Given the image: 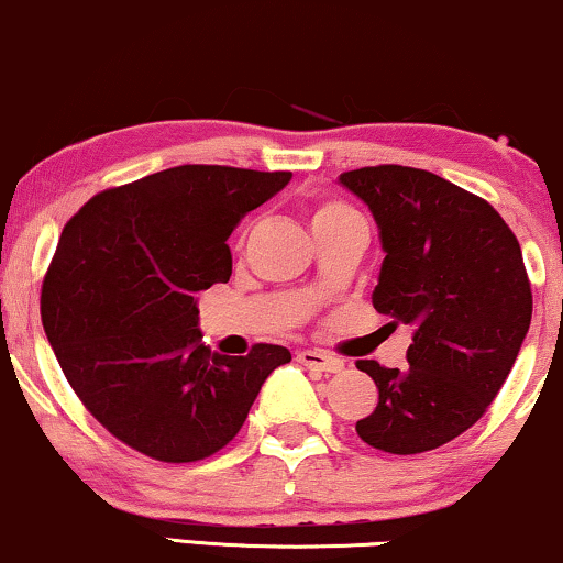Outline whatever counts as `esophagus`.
Returning a JSON list of instances; mask_svg holds the SVG:
<instances>
[{"instance_id":"obj_1","label":"esophagus","mask_w":563,"mask_h":563,"mask_svg":"<svg viewBox=\"0 0 563 563\" xmlns=\"http://www.w3.org/2000/svg\"><path fill=\"white\" fill-rule=\"evenodd\" d=\"M297 362L305 364V367H310V369H318V372L344 369V360H339V356H333L328 352H318V349H305V352H299Z\"/></svg>"}]
</instances>
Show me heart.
Instances as JSON below:
<instances>
[{
    "instance_id": "b5f03b06",
    "label": "heart",
    "mask_w": 563,
    "mask_h": 563,
    "mask_svg": "<svg viewBox=\"0 0 563 563\" xmlns=\"http://www.w3.org/2000/svg\"><path fill=\"white\" fill-rule=\"evenodd\" d=\"M352 217H360L354 207H349V203L341 199H331V196H325V199H318L316 207H312V228H320V224H328V222H339V219H352Z\"/></svg>"
}]
</instances>
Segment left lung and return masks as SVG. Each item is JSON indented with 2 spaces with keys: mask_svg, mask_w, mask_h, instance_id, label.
<instances>
[{
  "mask_svg": "<svg viewBox=\"0 0 563 563\" xmlns=\"http://www.w3.org/2000/svg\"><path fill=\"white\" fill-rule=\"evenodd\" d=\"M339 180L383 238L372 305L413 325L404 372L356 362L379 393L356 434L390 455L442 448L486 413L520 354L532 318L520 243L486 199L429 170L375 165Z\"/></svg>",
  "mask_w": 563,
  "mask_h": 563,
  "instance_id": "1",
  "label": "left lung"
}]
</instances>
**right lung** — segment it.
Segmentation results:
<instances>
[{"instance_id": "1", "label": "right lung", "mask_w": 563, "mask_h": 563, "mask_svg": "<svg viewBox=\"0 0 563 563\" xmlns=\"http://www.w3.org/2000/svg\"><path fill=\"white\" fill-rule=\"evenodd\" d=\"M289 170L178 165L95 194L64 224L41 320L71 390L111 432L163 463H196L235 440L284 346L247 356L201 344L196 295L228 282V238Z\"/></svg>"}]
</instances>
